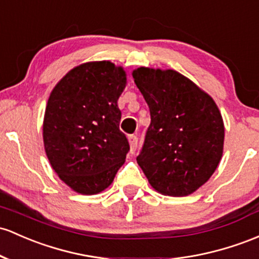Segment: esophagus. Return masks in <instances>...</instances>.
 Instances as JSON below:
<instances>
[{
    "label": "esophagus",
    "instance_id": "esophagus-1",
    "mask_svg": "<svg viewBox=\"0 0 259 259\" xmlns=\"http://www.w3.org/2000/svg\"><path fill=\"white\" fill-rule=\"evenodd\" d=\"M129 144H130V151L135 152L136 147H138V135H129Z\"/></svg>",
    "mask_w": 259,
    "mask_h": 259
}]
</instances>
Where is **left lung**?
Masks as SVG:
<instances>
[{"instance_id":"left-lung-1","label":"left lung","mask_w":259,"mask_h":259,"mask_svg":"<svg viewBox=\"0 0 259 259\" xmlns=\"http://www.w3.org/2000/svg\"><path fill=\"white\" fill-rule=\"evenodd\" d=\"M133 77L151 115L139 166L161 194H192L208 182L223 156L225 129L219 108L175 70L139 67Z\"/></svg>"}]
</instances>
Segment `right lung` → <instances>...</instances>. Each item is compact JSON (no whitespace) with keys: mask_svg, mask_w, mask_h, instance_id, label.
<instances>
[{"mask_svg":"<svg viewBox=\"0 0 259 259\" xmlns=\"http://www.w3.org/2000/svg\"><path fill=\"white\" fill-rule=\"evenodd\" d=\"M125 84L121 67L96 61L71 70L51 92L42 124L45 152L75 192H102L124 164L130 146L119 129L118 99Z\"/></svg>","mask_w":259,"mask_h":259,"instance_id":"right-lung-1","label":"right lung"}]
</instances>
